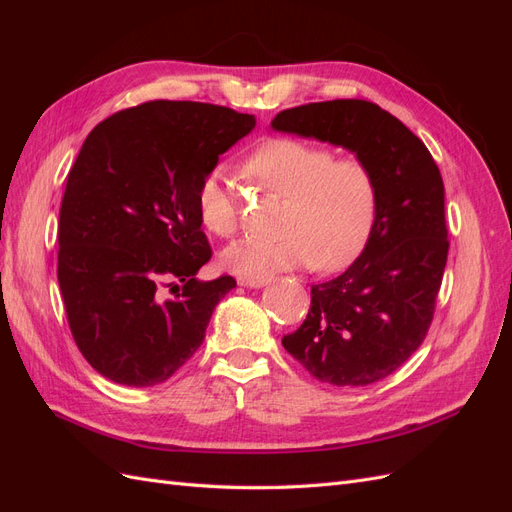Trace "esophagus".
<instances>
[{
  "label": "esophagus",
  "instance_id": "obj_1",
  "mask_svg": "<svg viewBox=\"0 0 512 512\" xmlns=\"http://www.w3.org/2000/svg\"><path fill=\"white\" fill-rule=\"evenodd\" d=\"M269 280H260V277H239V284L245 288H262Z\"/></svg>",
  "mask_w": 512,
  "mask_h": 512
}]
</instances>
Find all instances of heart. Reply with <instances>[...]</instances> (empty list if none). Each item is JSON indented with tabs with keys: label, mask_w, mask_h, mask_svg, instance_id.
Listing matches in <instances>:
<instances>
[{
	"label": "heart",
	"mask_w": 512,
	"mask_h": 512,
	"mask_svg": "<svg viewBox=\"0 0 512 512\" xmlns=\"http://www.w3.org/2000/svg\"><path fill=\"white\" fill-rule=\"evenodd\" d=\"M262 192L286 200L284 237L243 239L222 252V267L239 277L314 267L339 271L359 256L378 213V185L365 160L335 158L329 147L280 136L256 147L243 164ZM200 224L230 239L239 228L237 200L222 170H209L196 190Z\"/></svg>",
	"instance_id": "obj_1"
}]
</instances>
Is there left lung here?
I'll return each instance as SVG.
<instances>
[{"mask_svg":"<svg viewBox=\"0 0 512 512\" xmlns=\"http://www.w3.org/2000/svg\"><path fill=\"white\" fill-rule=\"evenodd\" d=\"M271 126L354 151L378 185L363 254L342 275L312 286V307L282 344L320 382L384 380L423 344L436 312L448 256L440 168L421 138L367 100L286 108Z\"/></svg>","mask_w":512,"mask_h":512,"instance_id":"1","label":"left lung"}]
</instances>
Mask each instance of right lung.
Segmentation results:
<instances>
[{
	"instance_id": "obj_1",
	"label": "right lung",
	"mask_w": 512,
	"mask_h": 512,
	"mask_svg": "<svg viewBox=\"0 0 512 512\" xmlns=\"http://www.w3.org/2000/svg\"><path fill=\"white\" fill-rule=\"evenodd\" d=\"M256 126L203 102L151 100L89 132L59 209L57 280L76 346L126 386L168 380L205 339L235 277L196 280L211 260L198 183ZM173 281L182 292H161Z\"/></svg>"
}]
</instances>
